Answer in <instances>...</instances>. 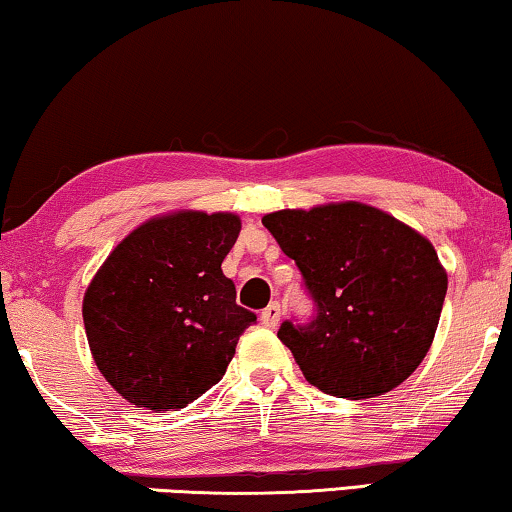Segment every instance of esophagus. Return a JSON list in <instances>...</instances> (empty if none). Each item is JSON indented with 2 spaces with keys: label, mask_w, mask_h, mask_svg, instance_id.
Listing matches in <instances>:
<instances>
[{
  "label": "esophagus",
  "mask_w": 512,
  "mask_h": 512,
  "mask_svg": "<svg viewBox=\"0 0 512 512\" xmlns=\"http://www.w3.org/2000/svg\"><path fill=\"white\" fill-rule=\"evenodd\" d=\"M262 324L264 326H269V329H276V326L280 324V319H282V308H280V303L278 301H273L269 308L266 310H262Z\"/></svg>",
  "instance_id": "obj_1"
}]
</instances>
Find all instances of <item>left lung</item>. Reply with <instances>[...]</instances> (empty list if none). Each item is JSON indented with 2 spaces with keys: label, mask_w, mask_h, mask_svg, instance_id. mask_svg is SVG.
I'll list each match as a JSON object with an SVG mask.
<instances>
[{
  "label": "left lung",
  "mask_w": 512,
  "mask_h": 512,
  "mask_svg": "<svg viewBox=\"0 0 512 512\" xmlns=\"http://www.w3.org/2000/svg\"><path fill=\"white\" fill-rule=\"evenodd\" d=\"M299 266L315 303L308 324L282 322L278 338L319 391L384 395L430 349L448 276L425 236L361 202L282 209L262 218Z\"/></svg>",
  "instance_id": "8db88e82"
}]
</instances>
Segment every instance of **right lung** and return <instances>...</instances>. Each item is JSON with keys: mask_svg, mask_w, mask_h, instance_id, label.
<instances>
[{"mask_svg": "<svg viewBox=\"0 0 512 512\" xmlns=\"http://www.w3.org/2000/svg\"><path fill=\"white\" fill-rule=\"evenodd\" d=\"M239 232L234 213L177 211L147 220L105 259L82 317L91 356L121 398L183 409L223 379L257 322L220 269Z\"/></svg>", "mask_w": 512, "mask_h": 512, "instance_id": "right-lung-1", "label": "right lung"}]
</instances>
